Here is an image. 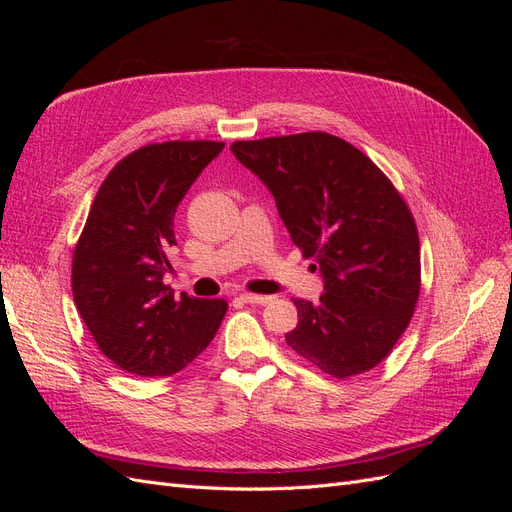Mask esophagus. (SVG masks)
Here are the masks:
<instances>
[{
  "mask_svg": "<svg viewBox=\"0 0 512 512\" xmlns=\"http://www.w3.org/2000/svg\"><path fill=\"white\" fill-rule=\"evenodd\" d=\"M241 299L245 303H252V305H269L273 301V297H267V294H252V292L241 294Z\"/></svg>",
  "mask_w": 512,
  "mask_h": 512,
  "instance_id": "1",
  "label": "esophagus"
}]
</instances>
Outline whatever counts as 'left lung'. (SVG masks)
Listing matches in <instances>:
<instances>
[{
	"mask_svg": "<svg viewBox=\"0 0 512 512\" xmlns=\"http://www.w3.org/2000/svg\"><path fill=\"white\" fill-rule=\"evenodd\" d=\"M271 190L303 258L324 277L316 305L297 299L286 344L346 380L380 365L404 335L421 294L414 215L361 149L327 132L232 143Z\"/></svg>",
	"mask_w": 512,
	"mask_h": 512,
	"instance_id": "8db88e82",
	"label": "left lung"
}]
</instances>
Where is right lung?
<instances>
[{
    "label": "right lung",
    "mask_w": 512,
    "mask_h": 512,
    "mask_svg": "<svg viewBox=\"0 0 512 512\" xmlns=\"http://www.w3.org/2000/svg\"><path fill=\"white\" fill-rule=\"evenodd\" d=\"M218 141L151 143L102 181L72 254L76 309L100 352L141 378L173 376L218 333L224 299L175 297L162 277L177 245L175 211Z\"/></svg>",
    "instance_id": "add662e5"
}]
</instances>
